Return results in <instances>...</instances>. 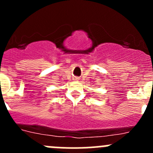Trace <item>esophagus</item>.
Returning a JSON list of instances; mask_svg holds the SVG:
<instances>
[{"instance_id": "obj_1", "label": "esophagus", "mask_w": 153, "mask_h": 153, "mask_svg": "<svg viewBox=\"0 0 153 153\" xmlns=\"http://www.w3.org/2000/svg\"><path fill=\"white\" fill-rule=\"evenodd\" d=\"M76 80H77V79H76Z\"/></svg>"}]
</instances>
